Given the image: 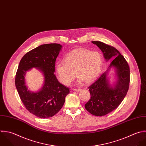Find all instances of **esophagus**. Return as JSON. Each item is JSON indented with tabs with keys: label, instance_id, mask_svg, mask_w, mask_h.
Returning <instances> with one entry per match:
<instances>
[{
	"label": "esophagus",
	"instance_id": "esophagus-1",
	"mask_svg": "<svg viewBox=\"0 0 146 146\" xmlns=\"http://www.w3.org/2000/svg\"><path fill=\"white\" fill-rule=\"evenodd\" d=\"M81 90V89H73V91H76V92H80Z\"/></svg>",
	"mask_w": 146,
	"mask_h": 146
}]
</instances>
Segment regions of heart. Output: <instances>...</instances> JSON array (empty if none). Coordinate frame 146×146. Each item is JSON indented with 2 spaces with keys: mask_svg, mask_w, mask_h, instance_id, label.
Wrapping results in <instances>:
<instances>
[{
  "mask_svg": "<svg viewBox=\"0 0 146 146\" xmlns=\"http://www.w3.org/2000/svg\"><path fill=\"white\" fill-rule=\"evenodd\" d=\"M102 65V58L98 52L85 49L72 50L65 57V62L58 61L56 70L60 81L69 85L75 77L78 81L89 84L93 82L99 75Z\"/></svg>",
  "mask_w": 146,
  "mask_h": 146,
  "instance_id": "heart-1",
  "label": "heart"
}]
</instances>
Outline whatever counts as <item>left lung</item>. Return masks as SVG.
<instances>
[{
	"label": "left lung",
	"mask_w": 146,
	"mask_h": 146,
	"mask_svg": "<svg viewBox=\"0 0 146 146\" xmlns=\"http://www.w3.org/2000/svg\"><path fill=\"white\" fill-rule=\"evenodd\" d=\"M102 52L106 62L111 58L107 70L90 86V99L85 109L96 116H104L114 110L126 96L130 83V68L124 57L115 48L100 41H92ZM111 68L115 70L116 81L111 85L107 75Z\"/></svg>",
	"instance_id": "1"
}]
</instances>
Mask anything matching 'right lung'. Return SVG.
I'll list each match as a JSON object with an SVG mask.
<instances>
[{
  "label": "right lung",
  "instance_id": "1",
  "mask_svg": "<svg viewBox=\"0 0 146 146\" xmlns=\"http://www.w3.org/2000/svg\"><path fill=\"white\" fill-rule=\"evenodd\" d=\"M62 48L59 44L41 45L27 52L21 59L15 77L20 98L29 113L40 118L56 114L63 106L69 89L60 84L54 74L56 60ZM35 67L44 76V84L37 92H31L26 85L27 71Z\"/></svg>",
  "mask_w": 146,
  "mask_h": 146
}]
</instances>
